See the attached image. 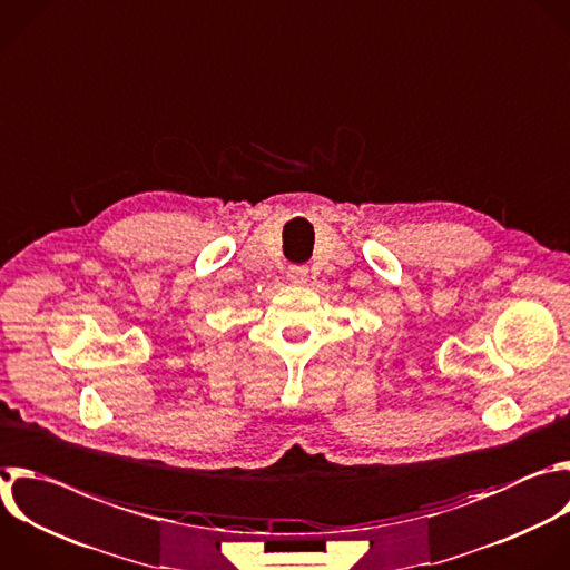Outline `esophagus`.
I'll use <instances>...</instances> for the list:
<instances>
[{
    "instance_id": "esophagus-1",
    "label": "esophagus",
    "mask_w": 570,
    "mask_h": 570,
    "mask_svg": "<svg viewBox=\"0 0 570 570\" xmlns=\"http://www.w3.org/2000/svg\"><path fill=\"white\" fill-rule=\"evenodd\" d=\"M288 279H291L293 284H306V279H308V268H306V266H291V268H288Z\"/></svg>"
}]
</instances>
